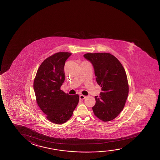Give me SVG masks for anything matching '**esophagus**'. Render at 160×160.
I'll return each instance as SVG.
<instances>
[{
    "instance_id": "34e87169",
    "label": "esophagus",
    "mask_w": 160,
    "mask_h": 160,
    "mask_svg": "<svg viewBox=\"0 0 160 160\" xmlns=\"http://www.w3.org/2000/svg\"><path fill=\"white\" fill-rule=\"evenodd\" d=\"M86 98V96H83V95H80L79 96V99L81 100H84Z\"/></svg>"
}]
</instances>
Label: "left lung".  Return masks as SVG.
I'll list each match as a JSON object with an SVG mask.
<instances>
[{
    "instance_id": "8db88e82",
    "label": "left lung",
    "mask_w": 160,
    "mask_h": 160,
    "mask_svg": "<svg viewBox=\"0 0 160 160\" xmlns=\"http://www.w3.org/2000/svg\"><path fill=\"white\" fill-rule=\"evenodd\" d=\"M84 58L93 65L96 81L102 87L100 96H96L92 109L103 122L114 119L124 107L129 85L127 74L119 61L109 53H88Z\"/></svg>"
}]
</instances>
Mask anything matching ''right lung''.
Segmentation results:
<instances>
[{
  "instance_id": "obj_1",
  "label": "right lung",
  "mask_w": 160,
  "mask_h": 160,
  "mask_svg": "<svg viewBox=\"0 0 160 160\" xmlns=\"http://www.w3.org/2000/svg\"><path fill=\"white\" fill-rule=\"evenodd\" d=\"M71 55L60 52L46 58L38 68L33 82L38 107L47 119L55 124L68 120L79 99L78 94L69 95L60 89L65 80V62Z\"/></svg>"
}]
</instances>
